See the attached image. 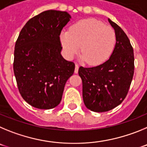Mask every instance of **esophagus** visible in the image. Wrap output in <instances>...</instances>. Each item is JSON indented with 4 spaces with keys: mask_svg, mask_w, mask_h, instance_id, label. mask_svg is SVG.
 <instances>
[{
    "mask_svg": "<svg viewBox=\"0 0 147 147\" xmlns=\"http://www.w3.org/2000/svg\"><path fill=\"white\" fill-rule=\"evenodd\" d=\"M78 69H79V65L78 64H75V73H78Z\"/></svg>",
    "mask_w": 147,
    "mask_h": 147,
    "instance_id": "obj_1",
    "label": "esophagus"
}]
</instances>
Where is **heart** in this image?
<instances>
[{"label": "heart", "instance_id": "1", "mask_svg": "<svg viewBox=\"0 0 147 147\" xmlns=\"http://www.w3.org/2000/svg\"><path fill=\"white\" fill-rule=\"evenodd\" d=\"M116 34L101 21L87 18L78 21L60 33V42L66 57L72 59L80 51L82 61L92 66L100 65L109 58L116 44Z\"/></svg>", "mask_w": 147, "mask_h": 147}]
</instances>
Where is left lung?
I'll use <instances>...</instances> for the list:
<instances>
[{"instance_id": "left-lung-1", "label": "left lung", "mask_w": 147, "mask_h": 147, "mask_svg": "<svg viewBox=\"0 0 147 147\" xmlns=\"http://www.w3.org/2000/svg\"><path fill=\"white\" fill-rule=\"evenodd\" d=\"M108 21L116 37L111 57L100 65L80 67L78 70L84 104L94 112L108 111L120 105L127 94L134 74V53L129 39L118 25Z\"/></svg>"}]
</instances>
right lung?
Returning a JSON list of instances; mask_svg holds the SVG:
<instances>
[{"mask_svg":"<svg viewBox=\"0 0 147 147\" xmlns=\"http://www.w3.org/2000/svg\"><path fill=\"white\" fill-rule=\"evenodd\" d=\"M70 18L67 11H45L26 22L17 39L14 76L22 97L34 108L57 106L73 75L75 64L61 54L60 33Z\"/></svg>","mask_w":147,"mask_h":147,"instance_id":"1","label":"right lung"}]
</instances>
